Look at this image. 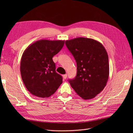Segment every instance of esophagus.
<instances>
[{
  "mask_svg": "<svg viewBox=\"0 0 133 133\" xmlns=\"http://www.w3.org/2000/svg\"><path fill=\"white\" fill-rule=\"evenodd\" d=\"M62 76H63V78H64V79H66L67 77V74H64V75H63Z\"/></svg>",
  "mask_w": 133,
  "mask_h": 133,
  "instance_id": "34e87169",
  "label": "esophagus"
}]
</instances>
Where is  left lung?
<instances>
[{
    "label": "left lung",
    "mask_w": 133,
    "mask_h": 133,
    "mask_svg": "<svg viewBox=\"0 0 133 133\" xmlns=\"http://www.w3.org/2000/svg\"><path fill=\"white\" fill-rule=\"evenodd\" d=\"M65 44L77 65L76 76L69 82L83 99L94 98L105 87L109 78L106 49L98 41L83 37L66 40Z\"/></svg>",
    "instance_id": "obj_1"
}]
</instances>
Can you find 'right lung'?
Here are the masks:
<instances>
[{
	"label": "right lung",
	"instance_id": "obj_1",
	"mask_svg": "<svg viewBox=\"0 0 133 133\" xmlns=\"http://www.w3.org/2000/svg\"><path fill=\"white\" fill-rule=\"evenodd\" d=\"M65 40H38L24 51L20 73L27 89L32 95L45 98L53 95L62 82L55 71L52 58L64 46Z\"/></svg>",
	"mask_w": 133,
	"mask_h": 133
}]
</instances>
